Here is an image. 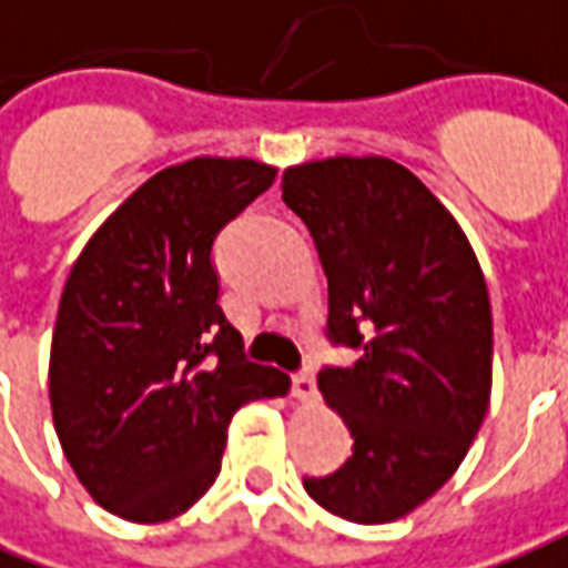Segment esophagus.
<instances>
[{
    "label": "esophagus",
    "instance_id": "obj_1",
    "mask_svg": "<svg viewBox=\"0 0 568 568\" xmlns=\"http://www.w3.org/2000/svg\"><path fill=\"white\" fill-rule=\"evenodd\" d=\"M292 394H295L297 403H313L316 399V378H313L311 368L297 372L295 378H292Z\"/></svg>",
    "mask_w": 568,
    "mask_h": 568
}]
</instances>
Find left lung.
<instances>
[{
	"label": "left lung",
	"instance_id": "1",
	"mask_svg": "<svg viewBox=\"0 0 568 568\" xmlns=\"http://www.w3.org/2000/svg\"><path fill=\"white\" fill-rule=\"evenodd\" d=\"M283 202L320 252L328 338L359 351L316 378L353 455L304 489L335 517L394 523L449 483L486 418L489 288L449 209L387 156L292 165Z\"/></svg>",
	"mask_w": 568,
	"mask_h": 568
}]
</instances>
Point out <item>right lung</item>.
<instances>
[{
    "label": "right lung",
    "instance_id": "right-lung-1",
    "mask_svg": "<svg viewBox=\"0 0 568 568\" xmlns=\"http://www.w3.org/2000/svg\"><path fill=\"white\" fill-rule=\"evenodd\" d=\"M273 178L257 160L169 165L94 230L67 276L51 418L79 483L116 517L190 510L221 470L233 412L288 394V375L245 359L212 267L217 230Z\"/></svg>",
    "mask_w": 568,
    "mask_h": 568
}]
</instances>
